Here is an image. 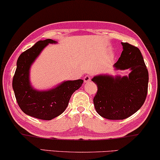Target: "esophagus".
I'll list each match as a JSON object with an SVG mask.
<instances>
[{"instance_id":"obj_1","label":"esophagus","mask_w":160,"mask_h":160,"mask_svg":"<svg viewBox=\"0 0 160 160\" xmlns=\"http://www.w3.org/2000/svg\"><path fill=\"white\" fill-rule=\"evenodd\" d=\"M84 82H85V83H88V82H90V81H91V76H89V75L85 76L84 77Z\"/></svg>"}]
</instances>
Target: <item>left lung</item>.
Returning a JSON list of instances; mask_svg holds the SVG:
<instances>
[{
  "mask_svg": "<svg viewBox=\"0 0 160 160\" xmlns=\"http://www.w3.org/2000/svg\"><path fill=\"white\" fill-rule=\"evenodd\" d=\"M121 57L114 65L116 70H131L128 76H95L92 81L98 91L93 98L95 110L109 120H123L138 111L148 93V72L138 48L121 42Z\"/></svg>",
  "mask_w": 160,
  "mask_h": 160,
  "instance_id": "1",
  "label": "left lung"
}]
</instances>
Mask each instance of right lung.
Masks as SVG:
<instances>
[{
  "label": "right lung",
  "instance_id": "1",
  "mask_svg": "<svg viewBox=\"0 0 160 160\" xmlns=\"http://www.w3.org/2000/svg\"><path fill=\"white\" fill-rule=\"evenodd\" d=\"M49 43L57 42L51 39L39 40L20 55L12 81L14 95L21 110L26 115L45 121H51L65 110L72 94L84 82L82 79L66 81L45 91L32 88L29 79L31 65Z\"/></svg>",
  "mask_w": 160,
  "mask_h": 160
}]
</instances>
